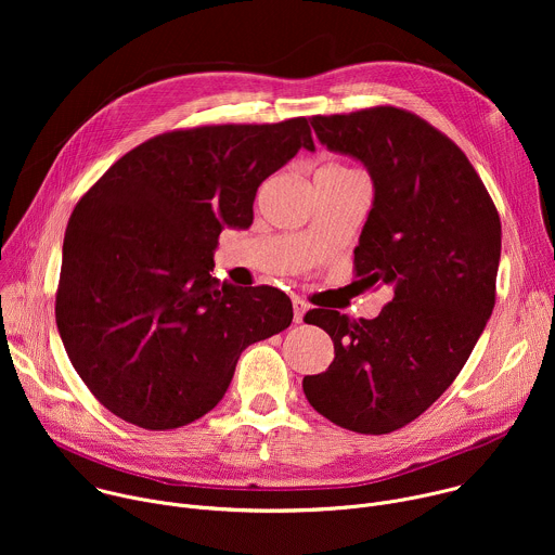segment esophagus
I'll list each match as a JSON object with an SVG mask.
<instances>
[{"instance_id":"34e87169","label":"esophagus","mask_w":555,"mask_h":555,"mask_svg":"<svg viewBox=\"0 0 555 555\" xmlns=\"http://www.w3.org/2000/svg\"><path fill=\"white\" fill-rule=\"evenodd\" d=\"M292 309H294V323H302V315H305V311L309 309V305H307L302 298L294 296V298H292Z\"/></svg>"}]
</instances>
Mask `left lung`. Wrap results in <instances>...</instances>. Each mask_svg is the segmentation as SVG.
Wrapping results in <instances>:
<instances>
[{
  "mask_svg": "<svg viewBox=\"0 0 555 555\" xmlns=\"http://www.w3.org/2000/svg\"><path fill=\"white\" fill-rule=\"evenodd\" d=\"M327 149L360 160L375 189L356 276L390 285L377 319L311 309L336 358L307 375L309 404L340 428L386 435L417 420L467 362L496 302L499 210L465 153L413 112L379 105L313 116Z\"/></svg>",
  "mask_w": 555,
  "mask_h": 555,
  "instance_id": "1",
  "label": "left lung"
}]
</instances>
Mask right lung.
I'll list each match as a JSON object with an SVG mask.
<instances>
[{"label":"right lung","mask_w":555,"mask_h":555,"mask_svg":"<svg viewBox=\"0 0 555 555\" xmlns=\"http://www.w3.org/2000/svg\"><path fill=\"white\" fill-rule=\"evenodd\" d=\"M307 118L155 135L114 163L69 217L56 327L76 373L116 417L173 430L212 411L242 351L292 323L285 292L210 276L223 225L248 228L257 189Z\"/></svg>","instance_id":"obj_1"}]
</instances>
